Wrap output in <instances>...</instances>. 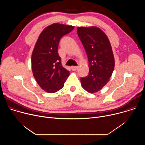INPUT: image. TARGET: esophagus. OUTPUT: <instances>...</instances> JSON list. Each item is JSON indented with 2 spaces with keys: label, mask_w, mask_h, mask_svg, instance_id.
<instances>
[{
  "label": "esophagus",
  "mask_w": 145,
  "mask_h": 145,
  "mask_svg": "<svg viewBox=\"0 0 145 145\" xmlns=\"http://www.w3.org/2000/svg\"><path fill=\"white\" fill-rule=\"evenodd\" d=\"M78 67H74V66H73V67H71V69H72V71H77L78 69Z\"/></svg>",
  "instance_id": "esophagus-1"
}]
</instances>
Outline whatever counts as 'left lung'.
Returning <instances> with one entry per match:
<instances>
[{
  "label": "left lung",
  "mask_w": 145,
  "mask_h": 145,
  "mask_svg": "<svg viewBox=\"0 0 145 145\" xmlns=\"http://www.w3.org/2000/svg\"><path fill=\"white\" fill-rule=\"evenodd\" d=\"M77 31L89 62V73L80 78L81 85L89 93H95L106 85L114 71L112 48L106 34L98 27H78Z\"/></svg>",
  "instance_id": "1"
}]
</instances>
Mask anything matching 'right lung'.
<instances>
[{"label":"right lung","instance_id":"obj_1","mask_svg":"<svg viewBox=\"0 0 145 145\" xmlns=\"http://www.w3.org/2000/svg\"><path fill=\"white\" fill-rule=\"evenodd\" d=\"M74 26L54 24L39 35L31 56L33 76L44 91L54 93L64 87L69 72L61 64L58 53L60 39L73 30Z\"/></svg>","mask_w":145,"mask_h":145}]
</instances>
